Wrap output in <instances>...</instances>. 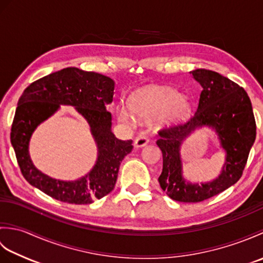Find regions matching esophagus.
I'll list each match as a JSON object with an SVG mask.
<instances>
[{"mask_svg":"<svg viewBox=\"0 0 263 263\" xmlns=\"http://www.w3.org/2000/svg\"><path fill=\"white\" fill-rule=\"evenodd\" d=\"M149 143V139L146 136H139L135 140V147L141 148Z\"/></svg>","mask_w":263,"mask_h":263,"instance_id":"1","label":"esophagus"}]
</instances>
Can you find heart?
Masks as SVG:
<instances>
[{
	"label": "heart",
	"mask_w": 263,
	"mask_h": 263,
	"mask_svg": "<svg viewBox=\"0 0 263 263\" xmlns=\"http://www.w3.org/2000/svg\"><path fill=\"white\" fill-rule=\"evenodd\" d=\"M191 111L189 98L180 96L177 90L170 87H146L135 91L130 97V107L121 105L117 109L119 119L132 122L133 113L142 117L157 115L161 124H172L186 117Z\"/></svg>",
	"instance_id": "b5f03b06"
}]
</instances>
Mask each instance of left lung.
<instances>
[{"label": "left lung", "instance_id": "8db88e82", "mask_svg": "<svg viewBox=\"0 0 263 263\" xmlns=\"http://www.w3.org/2000/svg\"><path fill=\"white\" fill-rule=\"evenodd\" d=\"M191 73L202 87L197 110L187 122L160 130L156 142L163 153L160 187L180 202H201L235 184L243 174L256 136L252 104L242 87L215 71L197 69ZM202 126L216 131L227 157L221 175L199 186L182 177L179 149L182 140Z\"/></svg>", "mask_w": 263, "mask_h": 263}]
</instances>
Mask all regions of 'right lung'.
<instances>
[{
    "label": "right lung",
    "mask_w": 263,
    "mask_h": 263,
    "mask_svg": "<svg viewBox=\"0 0 263 263\" xmlns=\"http://www.w3.org/2000/svg\"><path fill=\"white\" fill-rule=\"evenodd\" d=\"M114 80L78 68H65L28 86L19 98L11 127V143L22 175L32 186L62 202L88 204L113 191L121 161L132 152V140H119L111 132ZM61 104L73 105L85 117L98 143L93 170L77 181H60L39 172L29 156L32 132Z\"/></svg>",
    "instance_id": "right-lung-1"
}]
</instances>
